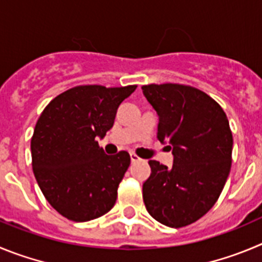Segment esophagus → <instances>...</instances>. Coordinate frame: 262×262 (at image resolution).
Wrapping results in <instances>:
<instances>
[{"mask_svg":"<svg viewBox=\"0 0 262 262\" xmlns=\"http://www.w3.org/2000/svg\"><path fill=\"white\" fill-rule=\"evenodd\" d=\"M130 160L132 163H137V162H141V158L136 154H130Z\"/></svg>","mask_w":262,"mask_h":262,"instance_id":"1","label":"esophagus"}]
</instances>
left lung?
I'll use <instances>...</instances> for the list:
<instances>
[{
  "mask_svg": "<svg viewBox=\"0 0 262 262\" xmlns=\"http://www.w3.org/2000/svg\"><path fill=\"white\" fill-rule=\"evenodd\" d=\"M142 91L159 116L157 138L171 143L173 154L169 168L148 160L143 202L162 225L185 227L210 210L222 193L231 169L232 132L222 107L195 87L151 83Z\"/></svg>",
  "mask_w": 262,
  "mask_h": 262,
  "instance_id": "left-lung-1",
  "label": "left lung"
}]
</instances>
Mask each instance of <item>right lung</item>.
<instances>
[{
	"label": "right lung",
	"mask_w": 262,
	"mask_h": 262,
	"mask_svg": "<svg viewBox=\"0 0 262 262\" xmlns=\"http://www.w3.org/2000/svg\"><path fill=\"white\" fill-rule=\"evenodd\" d=\"M136 89L75 86L40 115L31 138L32 171L47 201L69 221L87 222L114 207L130 155H107L96 138L114 126L117 108Z\"/></svg>",
	"instance_id": "1"
}]
</instances>
